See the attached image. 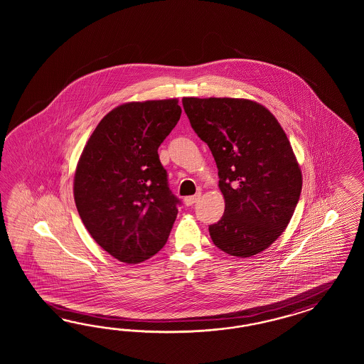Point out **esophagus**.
<instances>
[{"label":"esophagus","mask_w":364,"mask_h":364,"mask_svg":"<svg viewBox=\"0 0 364 364\" xmlns=\"http://www.w3.org/2000/svg\"><path fill=\"white\" fill-rule=\"evenodd\" d=\"M198 198H200V193L195 195V196H188V198H184V203H186V205L191 207L198 201Z\"/></svg>","instance_id":"34e87169"}]
</instances>
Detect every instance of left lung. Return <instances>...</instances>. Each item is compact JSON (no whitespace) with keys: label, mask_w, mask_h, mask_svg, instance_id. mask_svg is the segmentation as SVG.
Segmentation results:
<instances>
[{"label":"left lung","mask_w":364,"mask_h":364,"mask_svg":"<svg viewBox=\"0 0 364 364\" xmlns=\"http://www.w3.org/2000/svg\"><path fill=\"white\" fill-rule=\"evenodd\" d=\"M183 107L219 169L225 210L210 225L212 242L232 256L260 254L286 230L301 192V171L286 132L251 100L184 97Z\"/></svg>","instance_id":"left-lung-1"}]
</instances>
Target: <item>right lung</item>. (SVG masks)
<instances>
[{
    "mask_svg": "<svg viewBox=\"0 0 364 364\" xmlns=\"http://www.w3.org/2000/svg\"><path fill=\"white\" fill-rule=\"evenodd\" d=\"M178 100L133 101L110 110L80 156L73 193L95 242L137 264L166 245L180 200L157 149L180 120Z\"/></svg>",
    "mask_w": 364,
    "mask_h": 364,
    "instance_id": "right-lung-1",
    "label": "right lung"
}]
</instances>
